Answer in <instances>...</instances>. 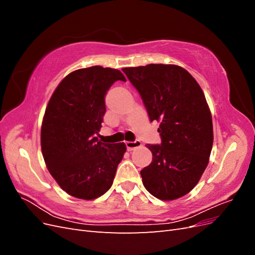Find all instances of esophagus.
Listing matches in <instances>:
<instances>
[{"mask_svg":"<svg viewBox=\"0 0 255 255\" xmlns=\"http://www.w3.org/2000/svg\"><path fill=\"white\" fill-rule=\"evenodd\" d=\"M126 145H127L128 151H133L134 149H137V148H139V146H141V142H140L139 140H136V141H127V142H126Z\"/></svg>","mask_w":255,"mask_h":255,"instance_id":"obj_1","label":"esophagus"}]
</instances>
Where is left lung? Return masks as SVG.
Wrapping results in <instances>:
<instances>
[{"mask_svg": "<svg viewBox=\"0 0 255 255\" xmlns=\"http://www.w3.org/2000/svg\"><path fill=\"white\" fill-rule=\"evenodd\" d=\"M138 90L150 120L159 122L160 144H146L152 163L140 171L152 196L171 201L194 188L210 161L213 121L197 81L176 65L123 68Z\"/></svg>", "mask_w": 255, "mask_h": 255, "instance_id": "1", "label": "left lung"}]
</instances>
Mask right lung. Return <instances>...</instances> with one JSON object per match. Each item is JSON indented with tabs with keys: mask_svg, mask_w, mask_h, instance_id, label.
I'll list each match as a JSON object with an SVG mask.
<instances>
[{
	"mask_svg": "<svg viewBox=\"0 0 255 255\" xmlns=\"http://www.w3.org/2000/svg\"><path fill=\"white\" fill-rule=\"evenodd\" d=\"M116 81H127L117 69H79L58 84L45 109L40 137L45 165L74 198L104 195L127 151L125 142L103 143L95 137L106 111L105 95Z\"/></svg>",
	"mask_w": 255,
	"mask_h": 255,
	"instance_id": "obj_1",
	"label": "right lung"
}]
</instances>
